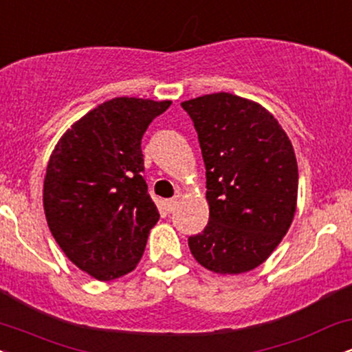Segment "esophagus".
<instances>
[{
    "mask_svg": "<svg viewBox=\"0 0 352 352\" xmlns=\"http://www.w3.org/2000/svg\"><path fill=\"white\" fill-rule=\"evenodd\" d=\"M177 200H179V197H173V199H168L165 200V208H167V212H173V210L177 208Z\"/></svg>",
    "mask_w": 352,
    "mask_h": 352,
    "instance_id": "obj_1",
    "label": "esophagus"
}]
</instances>
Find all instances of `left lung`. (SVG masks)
Returning <instances> with one entry per match:
<instances>
[{
    "mask_svg": "<svg viewBox=\"0 0 352 352\" xmlns=\"http://www.w3.org/2000/svg\"><path fill=\"white\" fill-rule=\"evenodd\" d=\"M182 107L199 135L210 207L204 232L188 236L190 252L210 272H250L292 225L298 195L293 145L265 107L228 92Z\"/></svg>",
    "mask_w": 352,
    "mask_h": 352,
    "instance_id": "left-lung-1",
    "label": "left lung"
}]
</instances>
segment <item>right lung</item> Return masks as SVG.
Instances as JSON below:
<instances>
[{
  "label": "right lung",
  "mask_w": 352,
  "mask_h": 352,
  "mask_svg": "<svg viewBox=\"0 0 352 352\" xmlns=\"http://www.w3.org/2000/svg\"><path fill=\"white\" fill-rule=\"evenodd\" d=\"M170 100L116 98L78 120L56 145L46 179L50 230L78 268L111 281L135 268L159 212L140 142Z\"/></svg>",
  "instance_id": "right-lung-1"
}]
</instances>
